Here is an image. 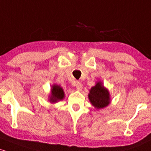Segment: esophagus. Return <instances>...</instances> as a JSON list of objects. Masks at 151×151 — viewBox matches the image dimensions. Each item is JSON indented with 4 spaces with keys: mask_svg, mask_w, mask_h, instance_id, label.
Wrapping results in <instances>:
<instances>
[{
    "mask_svg": "<svg viewBox=\"0 0 151 151\" xmlns=\"http://www.w3.org/2000/svg\"><path fill=\"white\" fill-rule=\"evenodd\" d=\"M75 86H76V89H77V90H78V91H81V90H82V84H81L80 81H77Z\"/></svg>",
    "mask_w": 151,
    "mask_h": 151,
    "instance_id": "esophagus-1",
    "label": "esophagus"
}]
</instances>
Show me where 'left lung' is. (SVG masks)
I'll return each mask as SVG.
<instances>
[{
    "mask_svg": "<svg viewBox=\"0 0 151 151\" xmlns=\"http://www.w3.org/2000/svg\"><path fill=\"white\" fill-rule=\"evenodd\" d=\"M88 98L91 105L96 109L105 108L111 102L109 89L104 86L101 81H96V84L89 89Z\"/></svg>",
    "mask_w": 151,
    "mask_h": 151,
    "instance_id": "obj_1",
    "label": "left lung"
}]
</instances>
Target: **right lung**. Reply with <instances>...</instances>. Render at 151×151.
Wrapping results in <instances>:
<instances>
[{
  "label": "right lung",
  "instance_id": "1",
  "mask_svg": "<svg viewBox=\"0 0 151 151\" xmlns=\"http://www.w3.org/2000/svg\"><path fill=\"white\" fill-rule=\"evenodd\" d=\"M65 91L62 87L58 84H53L51 86L50 93L48 96V101L50 103L55 104L57 102L63 100L65 98Z\"/></svg>",
  "mask_w": 151,
  "mask_h": 151
}]
</instances>
